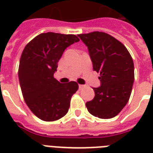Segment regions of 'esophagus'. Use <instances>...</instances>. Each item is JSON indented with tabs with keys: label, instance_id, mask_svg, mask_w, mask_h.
Masks as SVG:
<instances>
[{
	"label": "esophagus",
	"instance_id": "1",
	"mask_svg": "<svg viewBox=\"0 0 153 153\" xmlns=\"http://www.w3.org/2000/svg\"><path fill=\"white\" fill-rule=\"evenodd\" d=\"M79 89H83L84 87H86V86H85V85H79Z\"/></svg>",
	"mask_w": 153,
	"mask_h": 153
}]
</instances>
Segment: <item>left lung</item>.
Masks as SVG:
<instances>
[{
  "instance_id": "obj_1",
  "label": "left lung",
  "mask_w": 153,
  "mask_h": 153,
  "mask_svg": "<svg viewBox=\"0 0 153 153\" xmlns=\"http://www.w3.org/2000/svg\"><path fill=\"white\" fill-rule=\"evenodd\" d=\"M79 37L88 48L94 71L100 73L101 86L93 88L95 96L86 102V108L99 118L114 117L130 97L134 81L133 59L121 42L107 33L94 32Z\"/></svg>"
}]
</instances>
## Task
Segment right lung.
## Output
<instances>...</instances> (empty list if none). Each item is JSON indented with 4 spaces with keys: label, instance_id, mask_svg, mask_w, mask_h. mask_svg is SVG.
Wrapping results in <instances>:
<instances>
[{
    "label": "right lung",
    "instance_id": "right-lung-1",
    "mask_svg": "<svg viewBox=\"0 0 153 153\" xmlns=\"http://www.w3.org/2000/svg\"><path fill=\"white\" fill-rule=\"evenodd\" d=\"M79 41L74 35L47 32L35 37L23 51L18 71L23 97L31 111L43 121L65 116L79 89L75 82L60 83L54 78L65 49Z\"/></svg>",
    "mask_w": 153,
    "mask_h": 153
}]
</instances>
